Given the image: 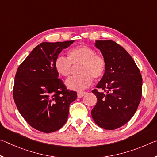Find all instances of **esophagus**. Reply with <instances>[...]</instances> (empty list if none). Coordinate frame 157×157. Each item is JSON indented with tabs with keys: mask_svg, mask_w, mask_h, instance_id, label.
<instances>
[{
	"mask_svg": "<svg viewBox=\"0 0 157 157\" xmlns=\"http://www.w3.org/2000/svg\"><path fill=\"white\" fill-rule=\"evenodd\" d=\"M85 94H86V92H79L77 93V97L78 98H82Z\"/></svg>",
	"mask_w": 157,
	"mask_h": 157,
	"instance_id": "1",
	"label": "esophagus"
}]
</instances>
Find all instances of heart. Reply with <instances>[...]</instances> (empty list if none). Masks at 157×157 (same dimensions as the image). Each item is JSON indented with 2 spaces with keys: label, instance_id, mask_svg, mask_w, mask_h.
I'll list each match as a JSON object with an SVG mask.
<instances>
[{
  "label": "heart",
  "instance_id": "b5f03b06",
  "mask_svg": "<svg viewBox=\"0 0 157 157\" xmlns=\"http://www.w3.org/2000/svg\"><path fill=\"white\" fill-rule=\"evenodd\" d=\"M67 57L59 56L54 60V68L63 76L70 75L73 65L80 64L78 72L81 74L71 76L65 81L68 89L82 91L92 83V77L100 78L105 73L106 62L100 55L96 54L94 49L87 45L74 47L68 51Z\"/></svg>",
  "mask_w": 157,
  "mask_h": 157
}]
</instances>
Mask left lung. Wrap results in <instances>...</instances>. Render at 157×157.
Listing matches in <instances>:
<instances>
[{
	"label": "left lung",
	"instance_id": "obj_1",
	"mask_svg": "<svg viewBox=\"0 0 157 157\" xmlns=\"http://www.w3.org/2000/svg\"><path fill=\"white\" fill-rule=\"evenodd\" d=\"M103 54L106 68L92 93L97 103L92 109L94 122L105 130H112L127 123L135 114L142 94V76L132 58L114 41L96 40Z\"/></svg>",
	"mask_w": 157,
	"mask_h": 157
}]
</instances>
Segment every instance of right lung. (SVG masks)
I'll list each match as a JSON object with an SVG mask.
<instances>
[{
	"label": "right lung",
	"instance_id": "right-lung-1",
	"mask_svg": "<svg viewBox=\"0 0 157 157\" xmlns=\"http://www.w3.org/2000/svg\"><path fill=\"white\" fill-rule=\"evenodd\" d=\"M74 40L41 43L33 49L16 71L13 96L21 116L36 130L50 133L61 128L69 107L77 98L69 91L54 68V60Z\"/></svg>",
	"mask_w": 157,
	"mask_h": 157
}]
</instances>
